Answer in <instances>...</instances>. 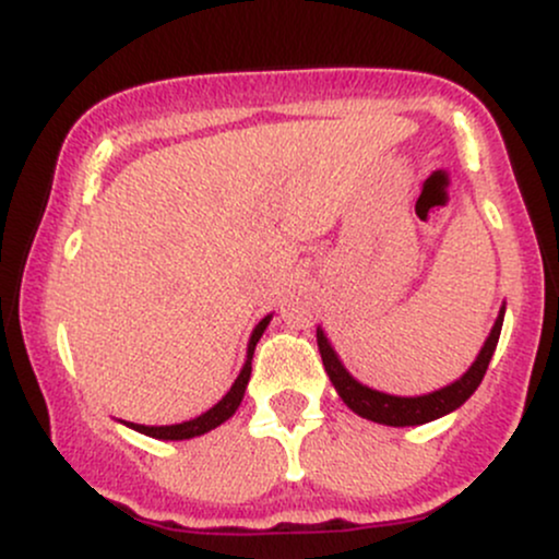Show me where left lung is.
<instances>
[{"label":"left lung","mask_w":559,"mask_h":559,"mask_svg":"<svg viewBox=\"0 0 559 559\" xmlns=\"http://www.w3.org/2000/svg\"><path fill=\"white\" fill-rule=\"evenodd\" d=\"M502 320H504V310L499 312L497 323L486 338L484 349L476 357V362L471 365V370L454 381L452 386L433 391V394L426 396H391V394H381V391H373L362 383H357L355 378L344 370V365L338 362V357L333 355L329 338L323 336V331H318V349L320 357H323V368L329 373L331 383L336 386L338 396H342L346 407L352 413H357L360 418H368L373 423H383V426H420V423L436 420L441 415L452 413L463 404L473 391L478 389V383L484 381L486 368H489L493 349H497L499 333H502Z\"/></svg>","instance_id":"obj_1"}]
</instances>
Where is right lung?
Listing matches in <instances>:
<instances>
[{"mask_svg":"<svg viewBox=\"0 0 559 559\" xmlns=\"http://www.w3.org/2000/svg\"><path fill=\"white\" fill-rule=\"evenodd\" d=\"M267 323H271V316L262 318L258 323V329H254L252 338H249V352H247V362H243L239 378L234 381V386L226 396H223L221 402L215 404L213 409H207L204 415H199L194 420H186V423H176V426H136V423H128L131 428H136L139 433H146L152 436V439H170V441H178V439H191V436H202L207 431H213V428L221 426V423H226L230 415L239 409V404L243 400V389H247L249 383V376H252V355H254V346H258L262 331L267 329Z\"/></svg>","mask_w":559,"mask_h":559,"instance_id":"obj_1","label":"right lung"}]
</instances>
